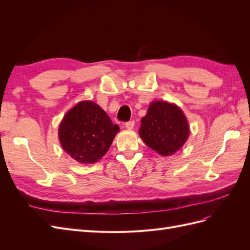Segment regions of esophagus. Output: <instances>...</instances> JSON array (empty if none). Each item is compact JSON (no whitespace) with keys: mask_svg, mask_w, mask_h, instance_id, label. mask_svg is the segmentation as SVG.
Here are the masks:
<instances>
[{"mask_svg":"<svg viewBox=\"0 0 250 250\" xmlns=\"http://www.w3.org/2000/svg\"><path fill=\"white\" fill-rule=\"evenodd\" d=\"M125 127L127 128L128 130L133 129V127H134V121H129V122H127V123L125 124Z\"/></svg>","mask_w":250,"mask_h":250,"instance_id":"obj_1","label":"esophagus"}]
</instances>
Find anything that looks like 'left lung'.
Returning a JSON list of instances; mask_svg holds the SVG:
<instances>
[{
    "label": "left lung",
    "mask_w": 250,
    "mask_h": 250,
    "mask_svg": "<svg viewBox=\"0 0 250 250\" xmlns=\"http://www.w3.org/2000/svg\"><path fill=\"white\" fill-rule=\"evenodd\" d=\"M139 134L143 142L163 156L172 155L190 137V126L179 106L167 101L151 102L141 120Z\"/></svg>",
    "instance_id": "8db88e82"
}]
</instances>
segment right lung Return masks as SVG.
<instances>
[{"instance_id": "add662e5", "label": "right lung", "mask_w": 250, "mask_h": 250, "mask_svg": "<svg viewBox=\"0 0 250 250\" xmlns=\"http://www.w3.org/2000/svg\"><path fill=\"white\" fill-rule=\"evenodd\" d=\"M120 127L99 105L80 101L67 111L58 128L60 145L80 164H95L107 152Z\"/></svg>"}]
</instances>
